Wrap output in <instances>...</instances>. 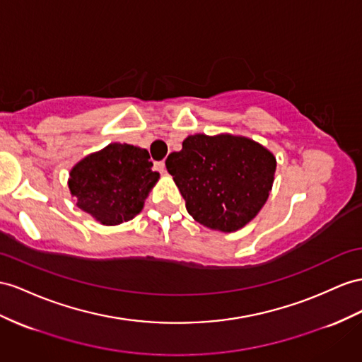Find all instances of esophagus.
Masks as SVG:
<instances>
[{
	"mask_svg": "<svg viewBox=\"0 0 362 362\" xmlns=\"http://www.w3.org/2000/svg\"><path fill=\"white\" fill-rule=\"evenodd\" d=\"M156 170L159 173H165L166 171V166H165V162H156Z\"/></svg>",
	"mask_w": 362,
	"mask_h": 362,
	"instance_id": "1",
	"label": "esophagus"
}]
</instances>
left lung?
Listing matches in <instances>:
<instances>
[{"instance_id": "1", "label": "left lung", "mask_w": 362, "mask_h": 362, "mask_svg": "<svg viewBox=\"0 0 362 362\" xmlns=\"http://www.w3.org/2000/svg\"><path fill=\"white\" fill-rule=\"evenodd\" d=\"M200 225L230 233L263 208L274 183L275 157L251 139L194 134L165 160Z\"/></svg>"}]
</instances>
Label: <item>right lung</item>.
I'll use <instances>...</instances> for the list:
<instances>
[{"label": "right lung", "instance_id": "obj_1", "mask_svg": "<svg viewBox=\"0 0 362 362\" xmlns=\"http://www.w3.org/2000/svg\"><path fill=\"white\" fill-rule=\"evenodd\" d=\"M157 179L159 173L153 171L146 150L110 144L75 165L69 188L82 211L111 226L132 220L142 211Z\"/></svg>", "mask_w": 362, "mask_h": 362}]
</instances>
